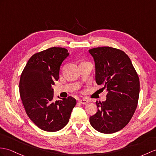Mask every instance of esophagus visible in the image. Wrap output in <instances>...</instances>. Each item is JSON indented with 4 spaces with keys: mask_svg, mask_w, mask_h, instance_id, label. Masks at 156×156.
<instances>
[{
    "mask_svg": "<svg viewBox=\"0 0 156 156\" xmlns=\"http://www.w3.org/2000/svg\"><path fill=\"white\" fill-rule=\"evenodd\" d=\"M78 102H80V104H86L89 102V101L88 100H86V99H82V100H79Z\"/></svg>",
    "mask_w": 156,
    "mask_h": 156,
    "instance_id": "obj_1",
    "label": "esophagus"
}]
</instances>
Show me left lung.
Listing matches in <instances>:
<instances>
[{"label":"left lung","mask_w":156,"mask_h":156,"mask_svg":"<svg viewBox=\"0 0 156 156\" xmlns=\"http://www.w3.org/2000/svg\"><path fill=\"white\" fill-rule=\"evenodd\" d=\"M95 62L96 82L108 94L104 102H96L98 112L90 117L97 131L112 133L127 125L137 106L140 80L124 52L109 46L88 50Z\"/></svg>","instance_id":"left-lung-1"}]
</instances>
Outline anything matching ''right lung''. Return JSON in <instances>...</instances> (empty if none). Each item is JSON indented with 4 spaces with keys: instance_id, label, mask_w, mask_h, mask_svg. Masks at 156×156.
Listing matches in <instances>:
<instances>
[{
    "instance_id": "1",
    "label": "right lung",
    "mask_w": 156,
    "mask_h": 156,
    "mask_svg": "<svg viewBox=\"0 0 156 156\" xmlns=\"http://www.w3.org/2000/svg\"><path fill=\"white\" fill-rule=\"evenodd\" d=\"M69 56L64 48L52 47L32 56L22 72L19 92L28 116L39 128L56 132L66 126L76 104L73 97L54 102V82L60 68Z\"/></svg>"
}]
</instances>
